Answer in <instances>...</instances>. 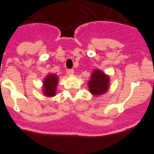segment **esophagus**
I'll use <instances>...</instances> for the list:
<instances>
[{"mask_svg": "<svg viewBox=\"0 0 154 154\" xmlns=\"http://www.w3.org/2000/svg\"><path fill=\"white\" fill-rule=\"evenodd\" d=\"M74 70L73 69H67V74L68 75H72V74H74Z\"/></svg>", "mask_w": 154, "mask_h": 154, "instance_id": "esophagus-1", "label": "esophagus"}]
</instances>
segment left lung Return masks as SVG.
<instances>
[{
  "mask_svg": "<svg viewBox=\"0 0 154 154\" xmlns=\"http://www.w3.org/2000/svg\"><path fill=\"white\" fill-rule=\"evenodd\" d=\"M110 79L107 75L99 70H95L91 74V79L88 82L90 92L94 95L104 94L109 87Z\"/></svg>",
  "mask_w": 154,
  "mask_h": 154,
  "instance_id": "obj_1",
  "label": "left lung"
}]
</instances>
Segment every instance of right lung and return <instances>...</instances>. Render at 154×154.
<instances>
[{"instance_id":"obj_1","label":"right lung","mask_w":154,"mask_h":154,"mask_svg":"<svg viewBox=\"0 0 154 154\" xmlns=\"http://www.w3.org/2000/svg\"><path fill=\"white\" fill-rule=\"evenodd\" d=\"M58 78L55 74H49L44 80V94L48 97H53L56 94Z\"/></svg>"}]
</instances>
